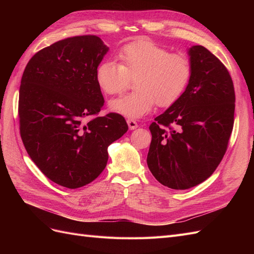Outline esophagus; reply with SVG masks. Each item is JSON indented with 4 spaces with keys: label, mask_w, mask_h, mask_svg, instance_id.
Returning <instances> with one entry per match:
<instances>
[{
    "label": "esophagus",
    "mask_w": 254,
    "mask_h": 254,
    "mask_svg": "<svg viewBox=\"0 0 254 254\" xmlns=\"http://www.w3.org/2000/svg\"><path fill=\"white\" fill-rule=\"evenodd\" d=\"M127 124H128L130 130H134L137 128V123L134 120H131V119L127 120Z\"/></svg>",
    "instance_id": "34e87169"
}]
</instances>
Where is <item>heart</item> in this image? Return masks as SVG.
I'll return each mask as SVG.
<instances>
[{"instance_id": "heart-1", "label": "heart", "mask_w": 254, "mask_h": 254, "mask_svg": "<svg viewBox=\"0 0 254 254\" xmlns=\"http://www.w3.org/2000/svg\"><path fill=\"white\" fill-rule=\"evenodd\" d=\"M120 64L107 59L95 71L96 82L105 93L117 95L135 79L132 93L114 99L111 111L127 118L139 119L149 113L156 103L160 107L175 104L186 91L193 66L183 54H172L149 41H137L123 48Z\"/></svg>"}]
</instances>
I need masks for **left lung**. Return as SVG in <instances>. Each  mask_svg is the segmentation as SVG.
I'll return each instance as SVG.
<instances>
[{
  "instance_id": "8db88e82",
  "label": "left lung",
  "mask_w": 254,
  "mask_h": 254,
  "mask_svg": "<svg viewBox=\"0 0 254 254\" xmlns=\"http://www.w3.org/2000/svg\"><path fill=\"white\" fill-rule=\"evenodd\" d=\"M188 53L193 73L186 91L149 126L148 168L174 190L196 187L214 173L234 123V86L226 66L201 45Z\"/></svg>"
}]
</instances>
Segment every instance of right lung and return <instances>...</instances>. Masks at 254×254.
Listing matches in <instances>:
<instances>
[{
	"instance_id": "obj_1",
	"label": "right lung",
	"mask_w": 254,
	"mask_h": 254,
	"mask_svg": "<svg viewBox=\"0 0 254 254\" xmlns=\"http://www.w3.org/2000/svg\"><path fill=\"white\" fill-rule=\"evenodd\" d=\"M109 48L97 36H76L36 53L22 75L20 133L30 159L50 180L78 189L95 180L108 146L127 132L118 113L97 117L104 106L95 79Z\"/></svg>"
}]
</instances>
